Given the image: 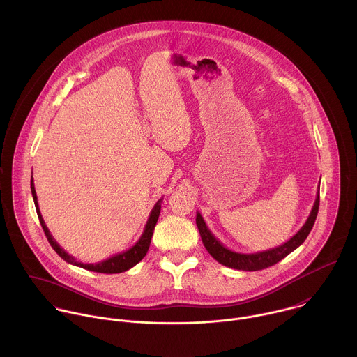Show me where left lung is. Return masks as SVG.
Masks as SVG:
<instances>
[{
	"instance_id": "left-lung-1",
	"label": "left lung",
	"mask_w": 357,
	"mask_h": 357,
	"mask_svg": "<svg viewBox=\"0 0 357 357\" xmlns=\"http://www.w3.org/2000/svg\"><path fill=\"white\" fill-rule=\"evenodd\" d=\"M319 190H320V187L317 188L316 199L312 206L309 217L306 218L305 224L301 227V229L293 238H290L287 242H284L283 245L276 246L273 249L258 252V253H250V255L232 252L228 248H225L207 228L201 213L197 211V225H198V229H199L206 250L220 264H222L228 268L239 269V271H259V269H265L268 266L275 265L276 262L283 259L286 255H290L291 252H294L298 246H301L304 243L306 236L309 235V232L314 224V220H316V215L319 211V202H320Z\"/></svg>"
}]
</instances>
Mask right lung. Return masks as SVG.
<instances>
[{"label": "right lung", "instance_id": "right-lung-1", "mask_svg": "<svg viewBox=\"0 0 357 357\" xmlns=\"http://www.w3.org/2000/svg\"><path fill=\"white\" fill-rule=\"evenodd\" d=\"M31 194H33V199H34V204H36V210H37V214H38V218H40V222H41V227L48 238V242L51 243L52 249L60 255L66 262L68 264H73L75 266H79V268H84V269H88V271H92V272H99V273H121V272H125L130 268H133L136 264H139L144 255H147L149 249H150V243H151V238H153V228L156 225V221L159 218V213H160V204L163 201V198H160L151 210L150 213V217H149V221L144 227V231H143V235L140 236V239L130 248L128 249L126 252H122V253H118V255H112L104 261L100 262H96V264H84V262H79L77 261V258H74L73 255H68L64 249H61L59 246V243L53 239V236L41 215V211H40V207H38V201H37V194H36V188H34V180L31 177Z\"/></svg>", "mask_w": 357, "mask_h": 357}]
</instances>
